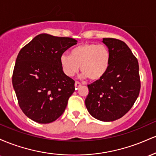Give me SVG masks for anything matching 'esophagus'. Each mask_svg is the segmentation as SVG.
<instances>
[{
	"instance_id": "obj_1",
	"label": "esophagus",
	"mask_w": 156,
	"mask_h": 156,
	"mask_svg": "<svg viewBox=\"0 0 156 156\" xmlns=\"http://www.w3.org/2000/svg\"><path fill=\"white\" fill-rule=\"evenodd\" d=\"M80 86H81V83H80V82L76 81V83H75V87H76V89L79 88Z\"/></svg>"
}]
</instances>
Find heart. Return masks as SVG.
<instances>
[{"mask_svg":"<svg viewBox=\"0 0 156 156\" xmlns=\"http://www.w3.org/2000/svg\"><path fill=\"white\" fill-rule=\"evenodd\" d=\"M111 54L104 44L83 43L74 48L70 55L60 56V65L64 75L73 77L79 70L91 80L101 79L108 71Z\"/></svg>","mask_w":156,"mask_h":156,"instance_id":"heart-1","label":"heart"}]
</instances>
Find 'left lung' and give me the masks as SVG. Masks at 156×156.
Segmentation results:
<instances>
[{
  "label": "left lung",
  "mask_w": 156,
  "mask_h": 156,
  "mask_svg": "<svg viewBox=\"0 0 156 156\" xmlns=\"http://www.w3.org/2000/svg\"><path fill=\"white\" fill-rule=\"evenodd\" d=\"M111 54L107 73L101 79L89 84L85 104L89 114L103 122L114 121L132 108L141 88L139 63L122 41L103 38Z\"/></svg>",
  "instance_id": "left-lung-1"
}]
</instances>
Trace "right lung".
<instances>
[{
	"label": "right lung",
	"mask_w": 156,
	"mask_h": 156,
	"mask_svg": "<svg viewBox=\"0 0 156 156\" xmlns=\"http://www.w3.org/2000/svg\"><path fill=\"white\" fill-rule=\"evenodd\" d=\"M76 44L69 37L41 34L19 52L12 84L21 110L32 120L46 124L64 113L75 80L64 75L60 56Z\"/></svg>",
	"instance_id": "right-lung-1"
}]
</instances>
